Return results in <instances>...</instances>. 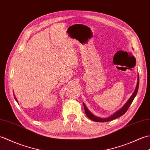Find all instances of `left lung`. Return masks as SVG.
Masks as SVG:
<instances>
[{"label": "left lung", "instance_id": "8db88e82", "mask_svg": "<svg viewBox=\"0 0 150 150\" xmlns=\"http://www.w3.org/2000/svg\"><path fill=\"white\" fill-rule=\"evenodd\" d=\"M139 77H138V81H137V86H136V88H135V91L133 92V93L132 94V97L129 98V99L128 100V102H127V103L125 104V105H124V106L122 108H121L120 110L117 111L115 113L113 114V115H111V117H108V118H106V119H102V118H99V117H97L96 116H95L94 115H93L90 112V111H89L87 109V108H86V105L83 103L86 115L87 117L89 118V119H90L91 120H93V121H95V122H108V121L113 120L114 119H117V118H118V117H119L120 116L123 115L126 112L127 110H128L129 106L132 104L133 99H134L137 93L138 89H139Z\"/></svg>", "mask_w": 150, "mask_h": 150}]
</instances>
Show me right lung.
Masks as SVG:
<instances>
[{
    "label": "right lung",
    "mask_w": 150,
    "mask_h": 150,
    "mask_svg": "<svg viewBox=\"0 0 150 150\" xmlns=\"http://www.w3.org/2000/svg\"><path fill=\"white\" fill-rule=\"evenodd\" d=\"M15 100H17V98H16L15 97Z\"/></svg>",
    "instance_id": "1"
}]
</instances>
